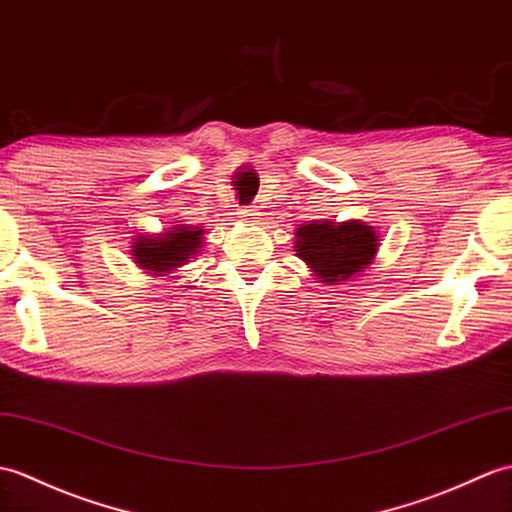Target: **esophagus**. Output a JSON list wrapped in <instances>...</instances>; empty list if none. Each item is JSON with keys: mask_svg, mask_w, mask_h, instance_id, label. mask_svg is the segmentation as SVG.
Returning <instances> with one entry per match:
<instances>
[{"mask_svg": "<svg viewBox=\"0 0 512 512\" xmlns=\"http://www.w3.org/2000/svg\"><path fill=\"white\" fill-rule=\"evenodd\" d=\"M237 218H240L242 222L255 224L259 220V209H255V207H242L240 211H237Z\"/></svg>", "mask_w": 512, "mask_h": 512, "instance_id": "34e87169", "label": "esophagus"}]
</instances>
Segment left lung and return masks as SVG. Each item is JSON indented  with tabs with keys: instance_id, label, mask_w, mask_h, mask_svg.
Masks as SVG:
<instances>
[{
	"instance_id": "8db88e82",
	"label": "left lung",
	"mask_w": 512,
	"mask_h": 512,
	"mask_svg": "<svg viewBox=\"0 0 512 512\" xmlns=\"http://www.w3.org/2000/svg\"><path fill=\"white\" fill-rule=\"evenodd\" d=\"M294 235L296 255L312 268L318 283L327 285L360 277L379 251L375 227L360 220H314L301 224Z\"/></svg>"
}]
</instances>
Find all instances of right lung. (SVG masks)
<instances>
[{
  "instance_id": "1",
  "label": "right lung",
  "mask_w": 512,
  "mask_h": 512,
  "mask_svg": "<svg viewBox=\"0 0 512 512\" xmlns=\"http://www.w3.org/2000/svg\"><path fill=\"white\" fill-rule=\"evenodd\" d=\"M205 231L207 229L189 227V224H174L157 235H137L130 246V255L137 268L150 272L152 277H168L170 272L183 268L189 259L200 253Z\"/></svg>"
}]
</instances>
